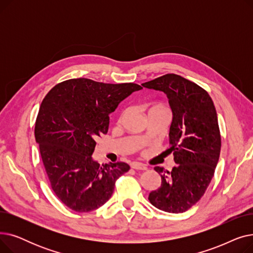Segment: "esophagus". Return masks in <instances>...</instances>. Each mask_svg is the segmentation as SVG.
Instances as JSON below:
<instances>
[{
  "label": "esophagus",
  "instance_id": "34e87169",
  "mask_svg": "<svg viewBox=\"0 0 253 253\" xmlns=\"http://www.w3.org/2000/svg\"><path fill=\"white\" fill-rule=\"evenodd\" d=\"M131 167L133 168V169H136V170H147V169H148L147 166L141 164V163H138V162L132 163V164H131Z\"/></svg>",
  "mask_w": 253,
  "mask_h": 253
}]
</instances>
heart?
Returning a JSON list of instances; mask_svg holds the SVG:
<instances>
[{"mask_svg":"<svg viewBox=\"0 0 253 253\" xmlns=\"http://www.w3.org/2000/svg\"><path fill=\"white\" fill-rule=\"evenodd\" d=\"M152 111H167L165 108H163V106H161V105H156V106H153V108L151 109V111L150 112H152ZM126 113V112H125ZM125 113L121 116V119L123 118V116L125 115Z\"/></svg>","mask_w":253,"mask_h":253,"instance_id":"obj_1","label":"heart"}]
</instances>
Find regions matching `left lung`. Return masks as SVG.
Segmentation results:
<instances>
[{"mask_svg": "<svg viewBox=\"0 0 253 253\" xmlns=\"http://www.w3.org/2000/svg\"><path fill=\"white\" fill-rule=\"evenodd\" d=\"M141 85L163 91L173 115L166 152L173 153L176 166L154 168L162 182L149 200L158 209L181 213L200 200L214 175L221 147L215 106L205 89L175 74Z\"/></svg>", "mask_w": 253, "mask_h": 253, "instance_id": "left-lung-1", "label": "left lung"}]
</instances>
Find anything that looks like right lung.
<instances>
[{
    "label": "right lung",
    "mask_w": 253,
    "mask_h": 253,
    "mask_svg": "<svg viewBox=\"0 0 253 253\" xmlns=\"http://www.w3.org/2000/svg\"><path fill=\"white\" fill-rule=\"evenodd\" d=\"M140 89L134 83L106 84L79 78L55 85L44 97L35 137L51 189L70 209L99 208L113 195L117 179L130 169L124 162L100 165L91 155L97 136L108 133L109 115Z\"/></svg>",
    "instance_id": "1"
}]
</instances>
